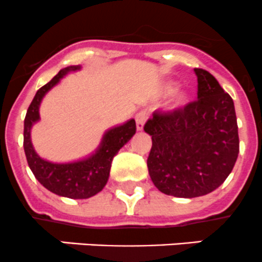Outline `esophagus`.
<instances>
[{"instance_id":"34e87169","label":"esophagus","mask_w":262,"mask_h":262,"mask_svg":"<svg viewBox=\"0 0 262 262\" xmlns=\"http://www.w3.org/2000/svg\"><path fill=\"white\" fill-rule=\"evenodd\" d=\"M148 118V114L146 112H141L138 113L136 116V124H137V130H143L144 128V124H146Z\"/></svg>"}]
</instances>
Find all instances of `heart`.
Returning <instances> with one entry per match:
<instances>
[{
  "mask_svg": "<svg viewBox=\"0 0 262 262\" xmlns=\"http://www.w3.org/2000/svg\"><path fill=\"white\" fill-rule=\"evenodd\" d=\"M173 90H175V84L173 83H170L166 86V91L167 92H172ZM187 101H189V94L185 91H181V92H179V94H176L175 97H173L172 106L173 107H181V106H184V105H186Z\"/></svg>",
  "mask_w": 262,
  "mask_h": 262,
  "instance_id": "obj_1",
  "label": "heart"
}]
</instances>
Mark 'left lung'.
<instances>
[{
    "instance_id": "1",
    "label": "left lung",
    "mask_w": 262,
    "mask_h": 262,
    "mask_svg": "<svg viewBox=\"0 0 262 262\" xmlns=\"http://www.w3.org/2000/svg\"><path fill=\"white\" fill-rule=\"evenodd\" d=\"M198 100L173 112L156 110L144 125L152 136L147 160L155 186L166 195H207L228 178L239 152L232 97L213 75L194 68Z\"/></svg>"
}]
</instances>
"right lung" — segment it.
Segmentation results:
<instances>
[{"label": "right lung", "mask_w": 262, "mask_h": 262, "mask_svg": "<svg viewBox=\"0 0 262 262\" xmlns=\"http://www.w3.org/2000/svg\"><path fill=\"white\" fill-rule=\"evenodd\" d=\"M81 70V66H70L36 91L24 120V150L30 170L46 189L70 199H87L101 191L109 180L113 158L121 147L136 134V120L130 119L121 125L105 132L101 143L90 157L68 163H54L41 158L34 149L30 132L39 121V106L47 92L67 73Z\"/></svg>", "instance_id": "obj_1"}]
</instances>
